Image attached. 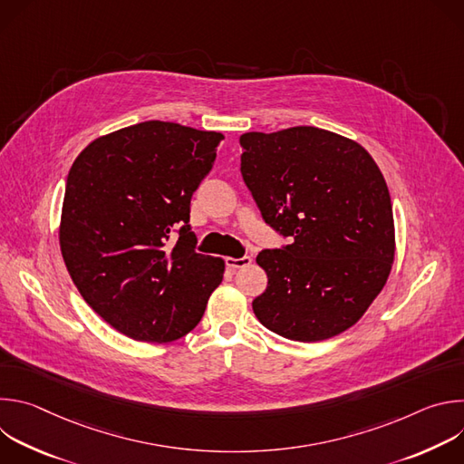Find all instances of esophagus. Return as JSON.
<instances>
[{
	"label": "esophagus",
	"mask_w": 464,
	"mask_h": 464,
	"mask_svg": "<svg viewBox=\"0 0 464 464\" xmlns=\"http://www.w3.org/2000/svg\"><path fill=\"white\" fill-rule=\"evenodd\" d=\"M251 256L249 255H244V256H240V258H233V256H227L226 258V264H227V268L229 270H238V268H244V266H247V264H251Z\"/></svg>",
	"instance_id": "obj_1"
}]
</instances>
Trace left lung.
<instances>
[{"label": "left lung", "instance_id": "obj_1", "mask_svg": "<svg viewBox=\"0 0 464 464\" xmlns=\"http://www.w3.org/2000/svg\"><path fill=\"white\" fill-rule=\"evenodd\" d=\"M240 172L264 222L290 237L262 249L268 286L256 319L294 342L351 328L385 286L394 258L387 183L356 141L315 126L240 136Z\"/></svg>", "mask_w": 464, "mask_h": 464}]
</instances>
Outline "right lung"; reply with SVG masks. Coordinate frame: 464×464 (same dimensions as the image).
Returning <instances> with one entry per match:
<instances>
[{
    "mask_svg": "<svg viewBox=\"0 0 464 464\" xmlns=\"http://www.w3.org/2000/svg\"><path fill=\"white\" fill-rule=\"evenodd\" d=\"M222 140L145 121L97 138L70 169L58 231L65 268L84 301L131 340L185 336L224 279V260L196 253L188 226L192 192Z\"/></svg>",
    "mask_w": 464,
    "mask_h": 464,
    "instance_id": "obj_1",
    "label": "right lung"
}]
</instances>
